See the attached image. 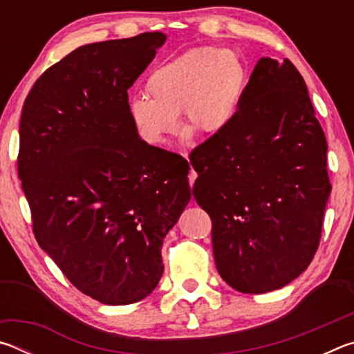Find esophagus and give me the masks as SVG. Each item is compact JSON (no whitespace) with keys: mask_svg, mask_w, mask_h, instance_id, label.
I'll use <instances>...</instances> for the list:
<instances>
[{"mask_svg":"<svg viewBox=\"0 0 354 354\" xmlns=\"http://www.w3.org/2000/svg\"><path fill=\"white\" fill-rule=\"evenodd\" d=\"M184 158H187V153H184ZM195 179H196V171H195L194 169H192V170L189 171V184H190V187H194Z\"/></svg>","mask_w":354,"mask_h":354,"instance_id":"1","label":"esophagus"}]
</instances>
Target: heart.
<instances>
[{"label": "heart", "instance_id": "b5f03b06", "mask_svg": "<svg viewBox=\"0 0 354 354\" xmlns=\"http://www.w3.org/2000/svg\"><path fill=\"white\" fill-rule=\"evenodd\" d=\"M247 86V68L232 50L198 46L156 68L147 80L148 97L129 101V115L142 139L164 145L178 131L179 113L205 134L234 123Z\"/></svg>", "mask_w": 354, "mask_h": 354}]
</instances>
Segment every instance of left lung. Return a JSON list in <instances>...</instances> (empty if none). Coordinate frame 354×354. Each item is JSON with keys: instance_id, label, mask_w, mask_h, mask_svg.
<instances>
[{"instance_id": "left-lung-1", "label": "left lung", "mask_w": 354, "mask_h": 354, "mask_svg": "<svg viewBox=\"0 0 354 354\" xmlns=\"http://www.w3.org/2000/svg\"><path fill=\"white\" fill-rule=\"evenodd\" d=\"M326 151L295 65L261 57L234 123L190 153L194 198L212 220L215 266L232 289L277 290L306 270L331 194Z\"/></svg>"}]
</instances>
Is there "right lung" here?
I'll return each instance as SVG.
<instances>
[{"mask_svg":"<svg viewBox=\"0 0 354 354\" xmlns=\"http://www.w3.org/2000/svg\"><path fill=\"white\" fill-rule=\"evenodd\" d=\"M165 40L76 48L23 104L19 176L34 236L77 290L112 306L154 290L164 237L192 196L187 160L148 145L129 115L128 88Z\"/></svg>","mask_w":354,"mask_h":354,"instance_id":"add662e5","label":"right lung"}]
</instances>
